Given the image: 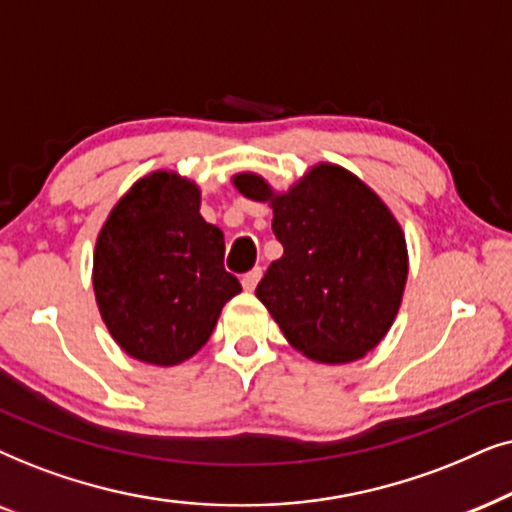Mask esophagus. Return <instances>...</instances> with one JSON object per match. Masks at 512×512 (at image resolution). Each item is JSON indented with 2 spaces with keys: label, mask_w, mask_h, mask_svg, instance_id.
Masks as SVG:
<instances>
[{
  "label": "esophagus",
  "mask_w": 512,
  "mask_h": 512,
  "mask_svg": "<svg viewBox=\"0 0 512 512\" xmlns=\"http://www.w3.org/2000/svg\"><path fill=\"white\" fill-rule=\"evenodd\" d=\"M260 278H262V267H255L252 271H248V274H243V278H241L243 288L248 292L255 290L257 283H260Z\"/></svg>",
  "instance_id": "esophagus-1"
}]
</instances>
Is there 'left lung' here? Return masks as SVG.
<instances>
[{
    "label": "left lung",
    "instance_id": "8db88e82",
    "mask_svg": "<svg viewBox=\"0 0 512 512\" xmlns=\"http://www.w3.org/2000/svg\"><path fill=\"white\" fill-rule=\"evenodd\" d=\"M252 201L274 208L283 255L255 295L288 342L316 363L363 358L386 337L407 283V243L391 210L363 180L318 163L285 194L264 177L234 175Z\"/></svg>",
    "mask_w": 512,
    "mask_h": 512
}]
</instances>
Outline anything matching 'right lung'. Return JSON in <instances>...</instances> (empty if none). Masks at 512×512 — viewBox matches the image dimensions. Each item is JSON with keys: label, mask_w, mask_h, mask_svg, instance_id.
Listing matches in <instances>:
<instances>
[{"label": "right lung", "mask_w": 512, "mask_h": 512, "mask_svg": "<svg viewBox=\"0 0 512 512\" xmlns=\"http://www.w3.org/2000/svg\"><path fill=\"white\" fill-rule=\"evenodd\" d=\"M199 208L196 182L156 170L121 196L95 241L100 316L114 342L142 363L192 358L222 306L241 292L224 269V234Z\"/></svg>", "instance_id": "1"}]
</instances>
